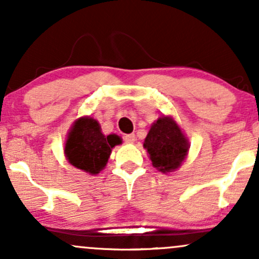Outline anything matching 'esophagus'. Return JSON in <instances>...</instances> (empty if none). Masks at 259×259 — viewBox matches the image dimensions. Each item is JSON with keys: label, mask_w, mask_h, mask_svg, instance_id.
<instances>
[{"label": "esophagus", "mask_w": 259, "mask_h": 259, "mask_svg": "<svg viewBox=\"0 0 259 259\" xmlns=\"http://www.w3.org/2000/svg\"><path fill=\"white\" fill-rule=\"evenodd\" d=\"M124 141H125L126 144H134V142L136 141V136L134 135V134H127V135L124 136Z\"/></svg>", "instance_id": "esophagus-1"}]
</instances>
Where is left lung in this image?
<instances>
[{
  "mask_svg": "<svg viewBox=\"0 0 259 259\" xmlns=\"http://www.w3.org/2000/svg\"><path fill=\"white\" fill-rule=\"evenodd\" d=\"M144 147L157 170L163 174L178 170L189 154L190 144L171 115H160L150 127Z\"/></svg>",
  "mask_w": 259,
  "mask_h": 259,
  "instance_id": "1",
  "label": "left lung"
}]
</instances>
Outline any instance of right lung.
I'll list each match as a JSON object with an SVG mask.
<instances>
[{"mask_svg":"<svg viewBox=\"0 0 259 259\" xmlns=\"http://www.w3.org/2000/svg\"><path fill=\"white\" fill-rule=\"evenodd\" d=\"M120 144V136L115 134L106 136L99 121L85 115L70 126L64 144V156L73 167L97 175L107 165L113 147Z\"/></svg>","mask_w":259,"mask_h":259,"instance_id":"obj_1","label":"right lung"}]
</instances>
